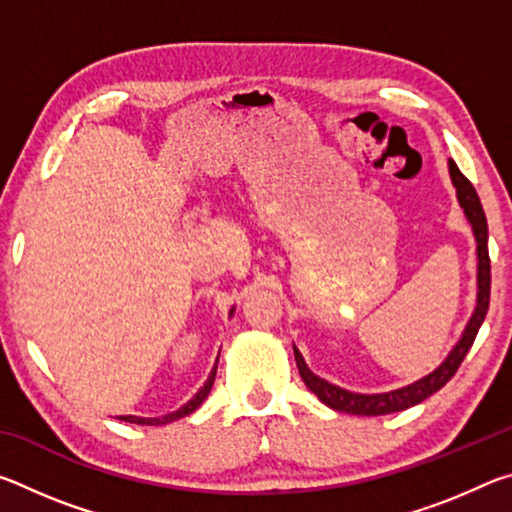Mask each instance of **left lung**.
I'll return each mask as SVG.
<instances>
[{
    "instance_id": "left-lung-1",
    "label": "left lung",
    "mask_w": 512,
    "mask_h": 512,
    "mask_svg": "<svg viewBox=\"0 0 512 512\" xmlns=\"http://www.w3.org/2000/svg\"><path fill=\"white\" fill-rule=\"evenodd\" d=\"M449 173H452V180H454V187L458 194V203H461V207L467 214V219H470L474 235H476V244H479L476 246V250H479V300H476L474 316L470 318V325H467L463 339L458 341V345L452 350V354H449L443 366H440L438 370H433L429 377L415 381V384L406 386V388H400V391L381 393V395H357V393L343 391V388L329 384V381L314 375V372L307 368L302 354L293 348V352H296V363H298L302 381H305L309 391L316 393L318 400L327 404L329 409L354 413V415H386V413L409 409V406L420 404L422 400H427L429 395L440 391V388H443L447 381L456 375V370L463 363L465 354L470 352L476 334H479L483 318H485V314H488V305H490L488 221H485V212H483L479 194H476L474 185L463 176L454 160H449Z\"/></svg>"
}]
</instances>
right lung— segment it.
<instances>
[{
  "label": "right lung",
  "instance_id": "right-lung-1",
  "mask_svg": "<svg viewBox=\"0 0 512 512\" xmlns=\"http://www.w3.org/2000/svg\"><path fill=\"white\" fill-rule=\"evenodd\" d=\"M214 377H216V366H214V370H212V375H210V379L205 381V386L201 388V391L196 393V397L194 400H189L183 409L180 411H176V413H169V415H164V418H135V415H121L119 420H124V422H133V424H167V422H173V420H180V418H185V415H189V413H194L198 406L203 404V400L207 397V393L212 391V386H214Z\"/></svg>",
  "mask_w": 512,
  "mask_h": 512
}]
</instances>
